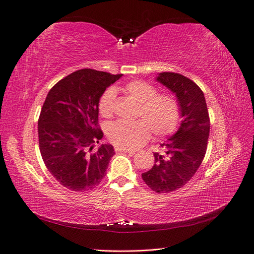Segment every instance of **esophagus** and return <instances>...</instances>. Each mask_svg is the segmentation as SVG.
Returning <instances> with one entry per match:
<instances>
[{"label": "esophagus", "mask_w": 254, "mask_h": 254, "mask_svg": "<svg viewBox=\"0 0 254 254\" xmlns=\"http://www.w3.org/2000/svg\"><path fill=\"white\" fill-rule=\"evenodd\" d=\"M114 150L117 152H127V153H130V155H134V150H131V149H126V148H122V147H118V146H115L114 147Z\"/></svg>", "instance_id": "esophagus-1"}]
</instances>
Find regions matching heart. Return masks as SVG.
<instances>
[{"mask_svg":"<svg viewBox=\"0 0 254 254\" xmlns=\"http://www.w3.org/2000/svg\"><path fill=\"white\" fill-rule=\"evenodd\" d=\"M124 90L139 102L135 117L141 119L110 124L107 128V135L112 144L126 149L139 148L148 141L150 132L157 137H165L178 127L181 107L173 94L157 93V89L151 83L139 79L128 81ZM114 101L115 91L112 88L106 89L98 101V111L103 118L112 117Z\"/></svg>","mask_w":254,"mask_h":254,"instance_id":"heart-1","label":"heart"}]
</instances>
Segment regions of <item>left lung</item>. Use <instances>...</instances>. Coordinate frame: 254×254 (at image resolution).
<instances>
[{"label": "left lung", "mask_w": 254, "mask_h": 254, "mask_svg": "<svg viewBox=\"0 0 254 254\" xmlns=\"http://www.w3.org/2000/svg\"><path fill=\"white\" fill-rule=\"evenodd\" d=\"M157 80L176 93L183 117L173 136L161 144L164 153L153 152L155 165L142 174L146 186L156 193H171L191 179L202 163L210 134V117L203 92L178 73H160Z\"/></svg>", "instance_id": "8db88e82"}]
</instances>
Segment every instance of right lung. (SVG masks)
<instances>
[{"label":"right lung","instance_id":"obj_1","mask_svg":"<svg viewBox=\"0 0 254 254\" xmlns=\"http://www.w3.org/2000/svg\"><path fill=\"white\" fill-rule=\"evenodd\" d=\"M123 74L82 68L59 80L48 93L38 120L39 149L49 172L75 191L96 188L114 155L113 146L93 145L104 133L98 125V101Z\"/></svg>","mask_w":254,"mask_h":254}]
</instances>
